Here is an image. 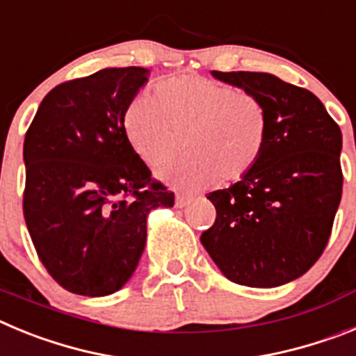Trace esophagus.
<instances>
[{
  "instance_id": "esophagus-1",
  "label": "esophagus",
  "mask_w": 356,
  "mask_h": 356,
  "mask_svg": "<svg viewBox=\"0 0 356 356\" xmlns=\"http://www.w3.org/2000/svg\"><path fill=\"white\" fill-rule=\"evenodd\" d=\"M188 201H191V196H187V194H176V207H185L188 205Z\"/></svg>"
}]
</instances>
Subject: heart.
<instances>
[{"mask_svg":"<svg viewBox=\"0 0 356 356\" xmlns=\"http://www.w3.org/2000/svg\"><path fill=\"white\" fill-rule=\"evenodd\" d=\"M124 127L144 160L162 165L185 146L188 155L160 171L188 188L246 178L262 159L269 134L264 102L248 90L201 74L162 81L130 103Z\"/></svg>","mask_w":356,"mask_h":356,"instance_id":"b5f03b06","label":"heart"}]
</instances>
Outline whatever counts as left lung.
<instances>
[{
	"label": "left lung",
	"instance_id": "1",
	"mask_svg": "<svg viewBox=\"0 0 356 356\" xmlns=\"http://www.w3.org/2000/svg\"><path fill=\"white\" fill-rule=\"evenodd\" d=\"M253 92L269 118L257 168L213 191L216 221L201 235L222 275L246 287H278L319 260L342 196L341 128L319 97L269 72L212 71Z\"/></svg>",
	"mask_w": 356,
	"mask_h": 356
}]
</instances>
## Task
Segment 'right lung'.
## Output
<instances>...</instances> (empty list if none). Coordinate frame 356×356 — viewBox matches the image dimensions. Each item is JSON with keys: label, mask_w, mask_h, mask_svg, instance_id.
<instances>
[{"label": "right lung", "mask_w": 356, "mask_h": 356, "mask_svg": "<svg viewBox=\"0 0 356 356\" xmlns=\"http://www.w3.org/2000/svg\"><path fill=\"white\" fill-rule=\"evenodd\" d=\"M147 72L106 67L56 85L24 137V221L46 271L72 294L119 291L146 246L147 213L175 205L124 128Z\"/></svg>", "instance_id": "obj_1"}]
</instances>
